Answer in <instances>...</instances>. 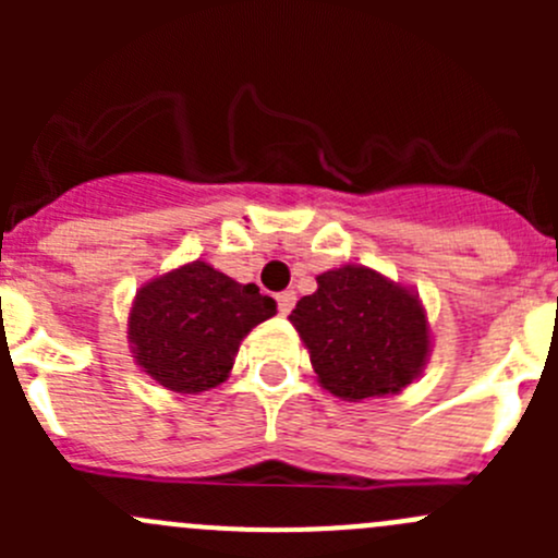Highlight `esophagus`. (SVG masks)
<instances>
[{"instance_id":"1","label":"esophagus","mask_w":558,"mask_h":558,"mask_svg":"<svg viewBox=\"0 0 558 558\" xmlns=\"http://www.w3.org/2000/svg\"><path fill=\"white\" fill-rule=\"evenodd\" d=\"M296 305V294L294 291H283V294H278V311L280 315H289L291 311H294Z\"/></svg>"}]
</instances>
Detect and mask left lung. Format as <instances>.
<instances>
[{"label": "left lung", "instance_id": "left-lung-1", "mask_svg": "<svg viewBox=\"0 0 558 558\" xmlns=\"http://www.w3.org/2000/svg\"><path fill=\"white\" fill-rule=\"evenodd\" d=\"M289 320L311 353L320 388L345 402L388 397L421 378L432 356V326L413 286L364 264L315 278Z\"/></svg>", "mask_w": 558, "mask_h": 558}]
</instances>
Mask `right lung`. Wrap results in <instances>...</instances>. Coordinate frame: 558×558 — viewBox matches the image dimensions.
Listing matches in <instances>:
<instances>
[{
    "instance_id": "obj_1",
    "label": "right lung",
    "mask_w": 558,
    "mask_h": 558,
    "mask_svg": "<svg viewBox=\"0 0 558 558\" xmlns=\"http://www.w3.org/2000/svg\"><path fill=\"white\" fill-rule=\"evenodd\" d=\"M278 313L256 283H238L207 262H189L145 280L126 318L134 364L174 393L221 386L253 326Z\"/></svg>"
}]
</instances>
